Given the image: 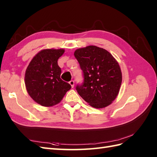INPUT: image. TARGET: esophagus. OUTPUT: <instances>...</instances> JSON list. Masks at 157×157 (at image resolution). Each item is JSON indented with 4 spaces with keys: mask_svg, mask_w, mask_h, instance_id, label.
I'll use <instances>...</instances> for the list:
<instances>
[{
    "mask_svg": "<svg viewBox=\"0 0 157 157\" xmlns=\"http://www.w3.org/2000/svg\"><path fill=\"white\" fill-rule=\"evenodd\" d=\"M69 84L71 86V88H73L74 87V81L73 80H71L69 82Z\"/></svg>",
    "mask_w": 157,
    "mask_h": 157,
    "instance_id": "obj_1",
    "label": "esophagus"
}]
</instances>
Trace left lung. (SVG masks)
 <instances>
[{
  "label": "left lung",
  "instance_id": "8db88e82",
  "mask_svg": "<svg viewBox=\"0 0 157 157\" xmlns=\"http://www.w3.org/2000/svg\"><path fill=\"white\" fill-rule=\"evenodd\" d=\"M74 56L84 76V82L75 88L79 96L94 108L111 105L122 82L117 61L107 51L96 46L77 49Z\"/></svg>",
  "mask_w": 157,
  "mask_h": 157
}]
</instances>
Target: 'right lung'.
Segmentation results:
<instances>
[{
	"label": "right lung",
	"instance_id": "right-lung-1",
	"mask_svg": "<svg viewBox=\"0 0 157 157\" xmlns=\"http://www.w3.org/2000/svg\"><path fill=\"white\" fill-rule=\"evenodd\" d=\"M63 49H45L39 52L26 69L25 84L29 95L38 104L51 106L61 102L71 86L61 79L58 59Z\"/></svg>",
	"mask_w": 157,
	"mask_h": 157
}]
</instances>
